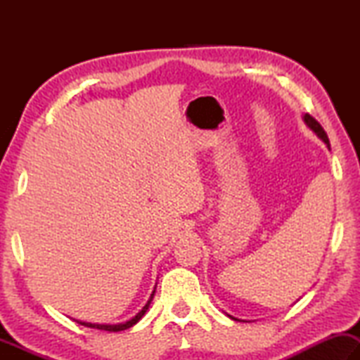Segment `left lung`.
Returning a JSON list of instances; mask_svg holds the SVG:
<instances>
[{"mask_svg":"<svg viewBox=\"0 0 360 360\" xmlns=\"http://www.w3.org/2000/svg\"><path fill=\"white\" fill-rule=\"evenodd\" d=\"M303 119H304V122H307V125L309 127V129H311L316 135H318L322 141H324L327 146H328V149H330V143H328V136H327V133L324 131V129H322V125L319 124L318 120H316L313 115H309V114H304L303 115ZM236 321V319H235Z\"/></svg>","mask_w":360,"mask_h":360,"instance_id":"8db88e82","label":"left lung"}]
</instances>
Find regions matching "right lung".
<instances>
[{"label":"right lung","instance_id":"add662e5","mask_svg":"<svg viewBox=\"0 0 360 360\" xmlns=\"http://www.w3.org/2000/svg\"><path fill=\"white\" fill-rule=\"evenodd\" d=\"M154 294H155V290L152 292L150 294V298L148 300V303L144 304V308L141 309V311H139L135 318L133 319H130V321H127L125 324H115V326H105V324H89V322H79V324H82V326H85V327H94V328H98V330H108V332H120V330H125V328H130L131 326H135L136 322L143 318L144 316V313L148 311V308H149V304H150V302H152V298H154Z\"/></svg>","mask_w":360,"mask_h":360}]
</instances>
